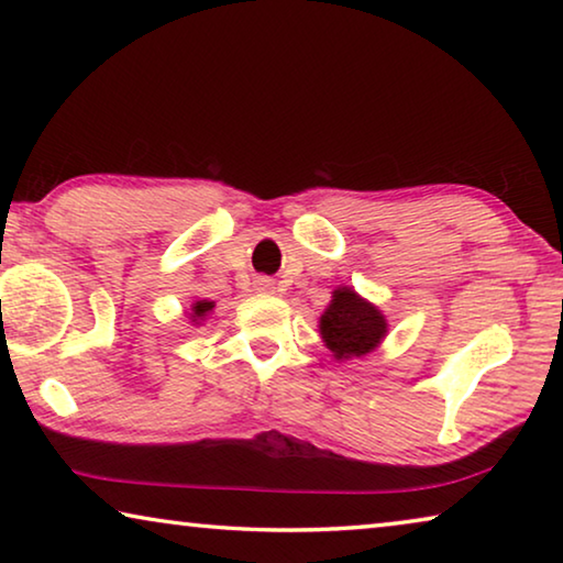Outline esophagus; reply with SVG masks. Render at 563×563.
<instances>
[{
  "label": "esophagus",
  "mask_w": 563,
  "mask_h": 563,
  "mask_svg": "<svg viewBox=\"0 0 563 563\" xmlns=\"http://www.w3.org/2000/svg\"><path fill=\"white\" fill-rule=\"evenodd\" d=\"M255 288H258L261 292H273L275 290V283L268 280V278H258V280H255Z\"/></svg>",
  "instance_id": "1"
}]
</instances>
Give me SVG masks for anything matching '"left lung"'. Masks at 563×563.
Wrapping results in <instances>:
<instances>
[{
	"label": "left lung",
	"instance_id": "8db88e82",
	"mask_svg": "<svg viewBox=\"0 0 563 563\" xmlns=\"http://www.w3.org/2000/svg\"><path fill=\"white\" fill-rule=\"evenodd\" d=\"M387 322L375 305L362 300L355 290L340 288L320 318V335L335 357H360L379 345Z\"/></svg>",
	"mask_w": 563,
	"mask_h": 563
}]
</instances>
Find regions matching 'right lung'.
<instances>
[{
  "instance_id": "right-lung-1",
  "label": "right lung",
  "mask_w": 563,
  "mask_h": 563,
  "mask_svg": "<svg viewBox=\"0 0 563 563\" xmlns=\"http://www.w3.org/2000/svg\"><path fill=\"white\" fill-rule=\"evenodd\" d=\"M213 308V302H196V308H194V318H203L208 310Z\"/></svg>"
}]
</instances>
